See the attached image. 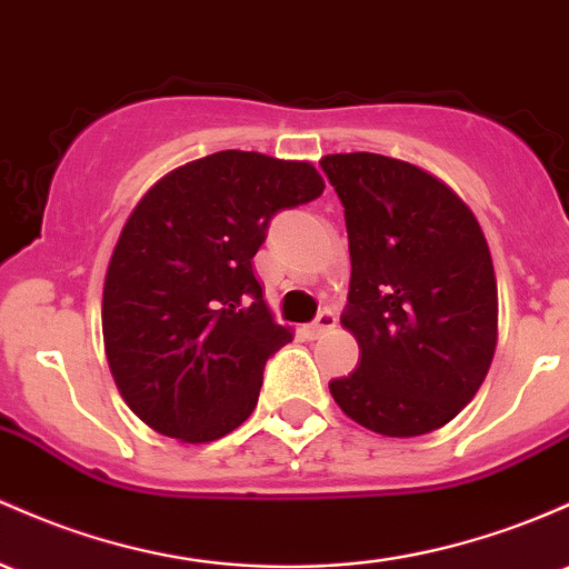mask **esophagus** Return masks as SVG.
Masks as SVG:
<instances>
[{
  "instance_id": "1",
  "label": "esophagus",
  "mask_w": 569,
  "mask_h": 569,
  "mask_svg": "<svg viewBox=\"0 0 569 569\" xmlns=\"http://www.w3.org/2000/svg\"><path fill=\"white\" fill-rule=\"evenodd\" d=\"M335 323H337V316L329 313V310H323V313L318 316L316 321L308 327V337H310V340H318V337L327 335L329 329H335Z\"/></svg>"
}]
</instances>
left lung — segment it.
<instances>
[{"label":"left lung","mask_w":569,"mask_h":569,"mask_svg":"<svg viewBox=\"0 0 569 569\" xmlns=\"http://www.w3.org/2000/svg\"><path fill=\"white\" fill-rule=\"evenodd\" d=\"M346 208L351 286L342 327L359 367L332 380L348 418L383 437L446 427L497 348V278L476 213L423 167L380 153L321 159Z\"/></svg>","instance_id":"1"}]
</instances>
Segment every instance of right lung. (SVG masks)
I'll return each instance as SVG.
<instances>
[{
	"label": "right lung",
	"instance_id": "obj_1",
	"mask_svg": "<svg viewBox=\"0 0 569 569\" xmlns=\"http://www.w3.org/2000/svg\"><path fill=\"white\" fill-rule=\"evenodd\" d=\"M310 161L218 151L142 193L102 291L108 365L132 413L178 442H213L253 413L267 359L291 342L253 256L283 208L321 197Z\"/></svg>",
	"mask_w": 569,
	"mask_h": 569
}]
</instances>
